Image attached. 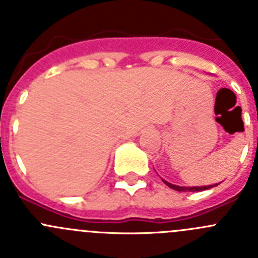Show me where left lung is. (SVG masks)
Instances as JSON below:
<instances>
[{"instance_id": "1", "label": "left lung", "mask_w": 258, "mask_h": 258, "mask_svg": "<svg viewBox=\"0 0 258 258\" xmlns=\"http://www.w3.org/2000/svg\"><path fill=\"white\" fill-rule=\"evenodd\" d=\"M162 181H163V182L166 183L168 187L173 188V190H176V191H182V192H188V191H191V192H195V191H204V190H208V188H212V187H214V186L218 185V183H215V185H209V186H192V187H190V186L173 185V183L168 182V181L163 180V178H162Z\"/></svg>"}]
</instances>
